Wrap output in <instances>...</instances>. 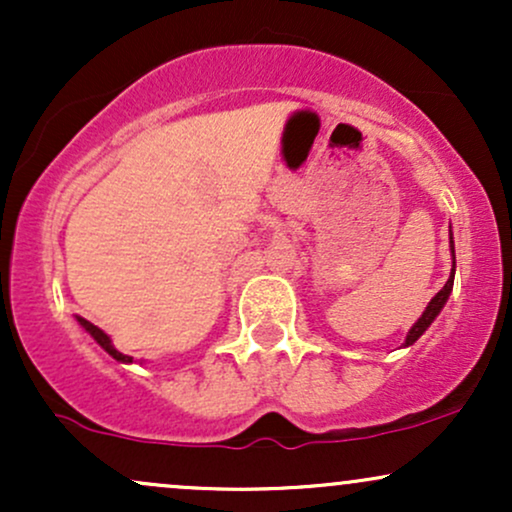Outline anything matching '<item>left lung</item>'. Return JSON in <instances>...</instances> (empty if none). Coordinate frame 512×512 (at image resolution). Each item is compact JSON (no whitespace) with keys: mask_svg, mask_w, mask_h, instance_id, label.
I'll return each instance as SVG.
<instances>
[{"mask_svg":"<svg viewBox=\"0 0 512 512\" xmlns=\"http://www.w3.org/2000/svg\"><path fill=\"white\" fill-rule=\"evenodd\" d=\"M450 252H452V269H450V279L445 281L443 289H440V291L436 293V296L431 298V303L426 305L424 315H421L419 320L414 322V327H411V330L407 332V339H404V346H411V344H414L416 339H419L421 334H424V332L428 330V327H431V322L436 320L440 310H443V305L448 303V296L452 293V281H455V240H452V233H450Z\"/></svg>","mask_w":512,"mask_h":512,"instance_id":"obj_1","label":"left lung"}]
</instances>
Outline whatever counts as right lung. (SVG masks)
Segmentation results:
<instances>
[{
    "instance_id": "add662e5",
    "label": "right lung",
    "mask_w": 512,
    "mask_h": 512,
    "mask_svg": "<svg viewBox=\"0 0 512 512\" xmlns=\"http://www.w3.org/2000/svg\"><path fill=\"white\" fill-rule=\"evenodd\" d=\"M76 322H79V325L84 327V330H86L88 334H91V337L96 339L98 344H101V349L108 351V354L113 356L115 361H120V363H132V356H127V354H122V351H117L115 346H113V342H110V337L101 330V327H96V325H93V322H88L86 317H79V315H76Z\"/></svg>"
}]
</instances>
